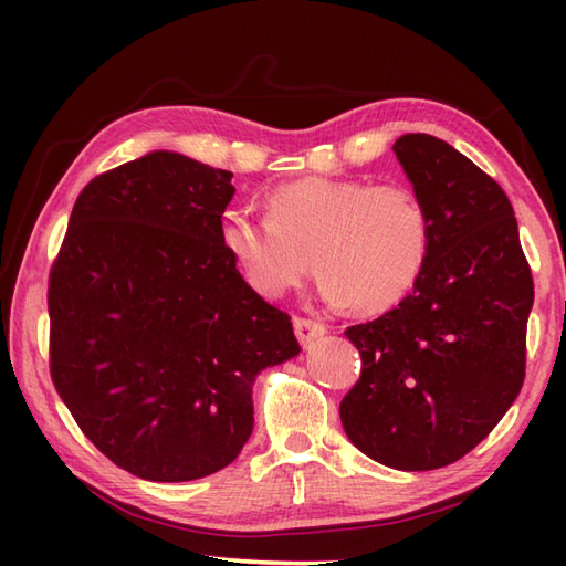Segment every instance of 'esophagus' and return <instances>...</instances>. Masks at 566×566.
Segmentation results:
<instances>
[{"label": "esophagus", "instance_id": "34e87169", "mask_svg": "<svg viewBox=\"0 0 566 566\" xmlns=\"http://www.w3.org/2000/svg\"><path fill=\"white\" fill-rule=\"evenodd\" d=\"M294 333H296L298 343L308 347L314 340L323 338L326 326H323V323H318V321H311V318H294Z\"/></svg>", "mask_w": 566, "mask_h": 566}]
</instances>
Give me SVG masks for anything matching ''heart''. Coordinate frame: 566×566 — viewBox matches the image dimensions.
Segmentation results:
<instances>
[{"instance_id":"1","label":"heart","mask_w":566,"mask_h":566,"mask_svg":"<svg viewBox=\"0 0 566 566\" xmlns=\"http://www.w3.org/2000/svg\"><path fill=\"white\" fill-rule=\"evenodd\" d=\"M270 221L228 211L219 240L243 280L280 296L304 280L311 255L333 306L381 314L411 294L430 255V219L406 185L311 175L268 197Z\"/></svg>"}]
</instances>
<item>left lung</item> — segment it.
Segmentation results:
<instances>
[{
    "mask_svg": "<svg viewBox=\"0 0 566 566\" xmlns=\"http://www.w3.org/2000/svg\"><path fill=\"white\" fill-rule=\"evenodd\" d=\"M430 219V255L413 292L345 331L363 375L340 403L359 452L428 472L474 450L525 379L533 276L509 197L486 172L428 134L394 143Z\"/></svg>",
    "mask_w": 566,
    "mask_h": 566,
    "instance_id": "left-lung-1",
    "label": "left lung"
}]
</instances>
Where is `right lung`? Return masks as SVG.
Returning <instances> with one entry per match:
<instances>
[{"instance_id": "add662e5", "label": "right lung", "mask_w": 566, "mask_h": 566, "mask_svg": "<svg viewBox=\"0 0 566 566\" xmlns=\"http://www.w3.org/2000/svg\"><path fill=\"white\" fill-rule=\"evenodd\" d=\"M233 175L153 150L94 177L51 270V375L84 436L148 482L231 464L252 384L302 353L219 240Z\"/></svg>"}]
</instances>
